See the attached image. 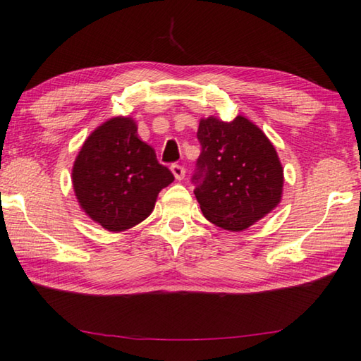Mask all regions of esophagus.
Masks as SVG:
<instances>
[{
  "label": "esophagus",
  "mask_w": 361,
  "mask_h": 361,
  "mask_svg": "<svg viewBox=\"0 0 361 361\" xmlns=\"http://www.w3.org/2000/svg\"><path fill=\"white\" fill-rule=\"evenodd\" d=\"M171 171H172V173H173V176L178 181H181L183 178H185V175H186V169L183 167V166H180V164H173L172 167H171Z\"/></svg>",
  "instance_id": "34e87169"
}]
</instances>
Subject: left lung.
Instances as JSON below:
<instances>
[{"label":"left lung","instance_id":"left-lung-1","mask_svg":"<svg viewBox=\"0 0 361 361\" xmlns=\"http://www.w3.org/2000/svg\"><path fill=\"white\" fill-rule=\"evenodd\" d=\"M202 153L192 176L203 216L217 227L243 231L281 200L283 167L271 140L249 118H202Z\"/></svg>","mask_w":361,"mask_h":361}]
</instances>
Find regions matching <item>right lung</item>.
I'll list each match as a JSON object with an SVG mask.
<instances>
[{
  "mask_svg": "<svg viewBox=\"0 0 361 361\" xmlns=\"http://www.w3.org/2000/svg\"><path fill=\"white\" fill-rule=\"evenodd\" d=\"M80 207L108 231H125L152 214L173 175L139 139L130 117H114L84 140L72 171Z\"/></svg>",
  "mask_w": 361,
  "mask_h": 361,
  "instance_id": "1",
  "label": "right lung"
}]
</instances>
